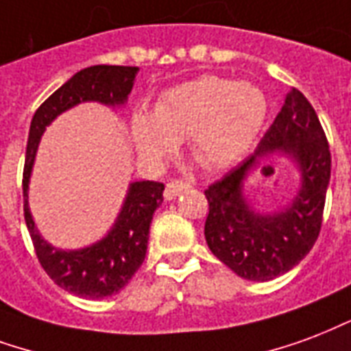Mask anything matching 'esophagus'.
<instances>
[{
    "instance_id": "esophagus-1",
    "label": "esophagus",
    "mask_w": 351,
    "mask_h": 351,
    "mask_svg": "<svg viewBox=\"0 0 351 351\" xmlns=\"http://www.w3.org/2000/svg\"><path fill=\"white\" fill-rule=\"evenodd\" d=\"M189 186L184 182H178V180H173V182H169L165 186V191H163V197L167 199V201H173L175 197H178L182 191H186Z\"/></svg>"
}]
</instances>
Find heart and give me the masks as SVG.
I'll list each match as a JSON object with an SVG mask.
<instances>
[{
	"label": "heart",
	"instance_id": "obj_1",
	"mask_svg": "<svg viewBox=\"0 0 351 351\" xmlns=\"http://www.w3.org/2000/svg\"><path fill=\"white\" fill-rule=\"evenodd\" d=\"M268 117V100L256 85L202 76L165 90L154 113L137 108L130 132L139 154L152 163L188 139L191 156L206 171H219L245 154Z\"/></svg>",
	"mask_w": 351,
	"mask_h": 351
}]
</instances>
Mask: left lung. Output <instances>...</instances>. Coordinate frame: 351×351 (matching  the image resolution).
Wrapping results in <instances>:
<instances>
[{"mask_svg": "<svg viewBox=\"0 0 351 351\" xmlns=\"http://www.w3.org/2000/svg\"><path fill=\"white\" fill-rule=\"evenodd\" d=\"M269 154L296 163L300 189L281 210L256 213L243 193V182ZM329 178L331 152L318 115L307 98L292 89L255 154L204 191L208 199L204 238L210 251L249 281H269L290 271L320 234Z\"/></svg>", "mask_w": 351, "mask_h": 351, "instance_id": "8db88e82", "label": "left lung"}]
</instances>
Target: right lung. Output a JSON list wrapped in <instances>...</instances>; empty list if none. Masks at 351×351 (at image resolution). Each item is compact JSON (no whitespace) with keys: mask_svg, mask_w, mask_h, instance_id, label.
Here are the masks:
<instances>
[{"mask_svg":"<svg viewBox=\"0 0 351 351\" xmlns=\"http://www.w3.org/2000/svg\"><path fill=\"white\" fill-rule=\"evenodd\" d=\"M139 69L95 64L83 69L46 98L35 111L29 126L25 165H23V217L38 262L50 279L66 292L80 298H108L128 285L147 255L150 221L163 202L162 182L139 180L128 186L123 208L108 234L82 249H59L44 240L29 210V178L38 143L46 126L82 102H98L111 108L124 106Z\"/></svg>","mask_w":351,"mask_h":351,"instance_id":"obj_1","label":"right lung"}]
</instances>
